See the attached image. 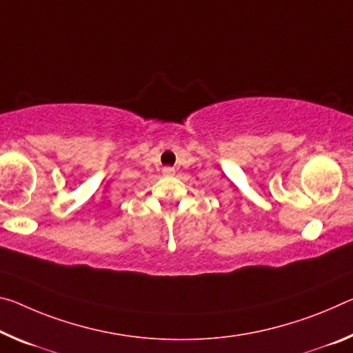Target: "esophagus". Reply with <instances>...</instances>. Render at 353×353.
Segmentation results:
<instances>
[{
    "label": "esophagus",
    "mask_w": 353,
    "mask_h": 353,
    "mask_svg": "<svg viewBox=\"0 0 353 353\" xmlns=\"http://www.w3.org/2000/svg\"><path fill=\"white\" fill-rule=\"evenodd\" d=\"M163 174H165V176H172V174H174V168L165 166V168H163Z\"/></svg>",
    "instance_id": "34e87169"
}]
</instances>
